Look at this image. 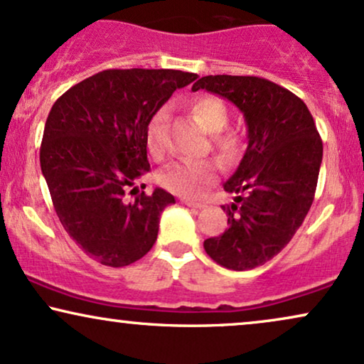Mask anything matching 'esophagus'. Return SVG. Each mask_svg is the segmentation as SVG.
I'll use <instances>...</instances> for the list:
<instances>
[{
  "mask_svg": "<svg viewBox=\"0 0 364 364\" xmlns=\"http://www.w3.org/2000/svg\"><path fill=\"white\" fill-rule=\"evenodd\" d=\"M182 204L189 205V208H194V209H204L205 208L204 203H196V200H191V199H182Z\"/></svg>",
  "mask_w": 364,
  "mask_h": 364,
  "instance_id": "obj_1",
  "label": "esophagus"
}]
</instances>
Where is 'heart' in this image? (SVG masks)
Instances as JSON below:
<instances>
[{
	"instance_id": "obj_1",
	"label": "heart",
	"mask_w": 364,
	"mask_h": 364,
	"mask_svg": "<svg viewBox=\"0 0 364 364\" xmlns=\"http://www.w3.org/2000/svg\"><path fill=\"white\" fill-rule=\"evenodd\" d=\"M189 109L194 119L205 133L210 134V148L223 164L230 165L237 160L243 145V136L235 128H226L230 123V109L218 96H197L191 101ZM165 111H159L146 127V148L154 156L165 151ZM216 167L210 161L199 164L168 165L159 173V182L164 189L182 197H199L210 183L216 181Z\"/></svg>"
}]
</instances>
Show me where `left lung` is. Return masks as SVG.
Returning a JSON list of instances; mask_svg holds the SVG:
<instances>
[{
  "mask_svg": "<svg viewBox=\"0 0 364 364\" xmlns=\"http://www.w3.org/2000/svg\"><path fill=\"white\" fill-rule=\"evenodd\" d=\"M218 94L245 116L248 146L224 183L235 203L223 205L228 228L204 241L214 262L243 272L272 259L302 226L322 164V140L306 102L255 75H205L192 91Z\"/></svg>",
  "mask_w": 364,
  "mask_h": 364,
  "instance_id": "1",
  "label": "left lung"
}]
</instances>
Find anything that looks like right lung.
Wrapping results in <instances>:
<instances>
[{
	"label": "right lung",
	"mask_w": 364,
	"mask_h": 364,
	"mask_svg": "<svg viewBox=\"0 0 364 364\" xmlns=\"http://www.w3.org/2000/svg\"><path fill=\"white\" fill-rule=\"evenodd\" d=\"M196 79L172 69H109L53 102L40 167L64 230L101 264L127 267L155 245L160 214L175 204L173 196L160 187L133 200L128 196L150 170L148 123L175 89Z\"/></svg>",
	"instance_id": "add662e5"
}]
</instances>
